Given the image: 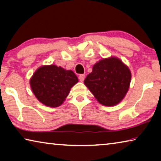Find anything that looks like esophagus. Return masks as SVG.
Wrapping results in <instances>:
<instances>
[{"label":"esophagus","instance_id":"34e87169","mask_svg":"<svg viewBox=\"0 0 161 161\" xmlns=\"http://www.w3.org/2000/svg\"><path fill=\"white\" fill-rule=\"evenodd\" d=\"M84 78H85V75H80V76H79V80H80V81H83Z\"/></svg>","mask_w":161,"mask_h":161}]
</instances>
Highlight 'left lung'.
<instances>
[{
    "instance_id": "1",
    "label": "left lung",
    "mask_w": 161,
    "mask_h": 161,
    "mask_svg": "<svg viewBox=\"0 0 161 161\" xmlns=\"http://www.w3.org/2000/svg\"><path fill=\"white\" fill-rule=\"evenodd\" d=\"M131 74L119 59H103L95 64L84 84L98 102L104 106H114L124 99L129 90Z\"/></svg>"
}]
</instances>
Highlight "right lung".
Returning a JSON list of instances; mask_svg holds the SVG:
<instances>
[{
    "mask_svg": "<svg viewBox=\"0 0 161 161\" xmlns=\"http://www.w3.org/2000/svg\"><path fill=\"white\" fill-rule=\"evenodd\" d=\"M77 82L78 78L72 71L53 64L37 69L30 81L37 99L51 107L60 106Z\"/></svg>",
    "mask_w": 161,
    "mask_h": 161,
    "instance_id": "1",
    "label": "right lung"
}]
</instances>
